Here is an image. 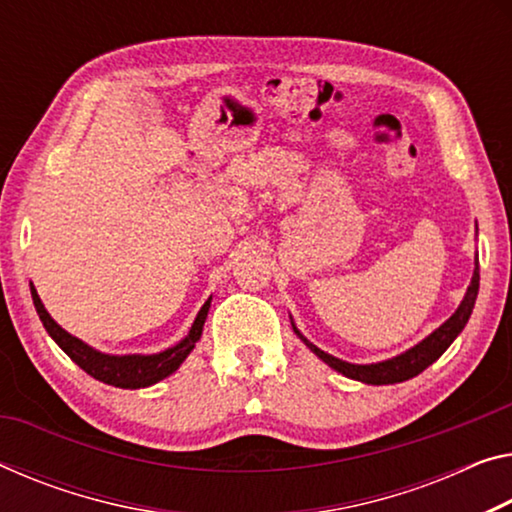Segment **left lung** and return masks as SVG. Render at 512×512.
I'll list each match as a JSON object with an SVG mask.
<instances>
[{
	"instance_id": "1",
	"label": "left lung",
	"mask_w": 512,
	"mask_h": 512,
	"mask_svg": "<svg viewBox=\"0 0 512 512\" xmlns=\"http://www.w3.org/2000/svg\"><path fill=\"white\" fill-rule=\"evenodd\" d=\"M478 280H481V275H478V255H476V269L472 275V285L467 287V294H465V298H462V303L458 305V310L453 312L451 319H446L440 328L431 332V335L424 339V342H419L417 346H412L410 351H405L401 355H396V358L385 360V362H376V364L344 362V360L335 358V355L316 348L312 342H307V339L300 335V330L294 326V321H291V326H294L296 335L303 339L305 346L310 348L314 355H319V358L326 362L328 367H332L339 373H344L346 378L360 380V383H367V385L403 383V380L415 378L417 373H421L426 367H431V364L440 358L446 348L453 344V339L460 335L462 328L467 326L469 316H472V310H474L476 296H478Z\"/></svg>"
}]
</instances>
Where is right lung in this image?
Wrapping results in <instances>:
<instances>
[{
  "label": "right lung",
  "instance_id": "right-lung-1",
  "mask_svg": "<svg viewBox=\"0 0 512 512\" xmlns=\"http://www.w3.org/2000/svg\"><path fill=\"white\" fill-rule=\"evenodd\" d=\"M31 298H34L36 312L40 316V321H43L45 330L50 332V337L61 346V351L66 353L72 362L79 364L88 376L100 380V383L123 387V389L150 387L154 383H159V380H164L166 376H170L173 371L180 369V364L186 360V355L193 351V346H196V342L200 339L209 305H212V298H209L207 303L200 307L189 335H186L180 344L166 348V351L154 353V355H107V353L95 351L93 346L84 344L81 339L72 337L70 332L63 330L59 323L52 319L50 312L45 310L43 300H40L34 285H31Z\"/></svg>",
  "mask_w": 512,
  "mask_h": 512
}]
</instances>
